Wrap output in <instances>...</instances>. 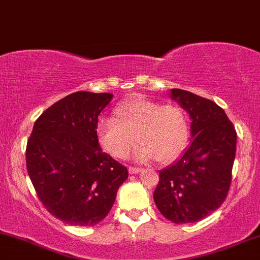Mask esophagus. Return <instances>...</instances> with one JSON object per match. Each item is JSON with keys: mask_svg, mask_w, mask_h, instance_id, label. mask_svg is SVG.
I'll return each mask as SVG.
<instances>
[{"mask_svg": "<svg viewBox=\"0 0 260 260\" xmlns=\"http://www.w3.org/2000/svg\"><path fill=\"white\" fill-rule=\"evenodd\" d=\"M141 171L140 168H129V172L131 175H135V174H139Z\"/></svg>", "mask_w": 260, "mask_h": 260, "instance_id": "obj_1", "label": "esophagus"}]
</instances>
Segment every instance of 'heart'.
Here are the masks:
<instances>
[{
    "label": "heart",
    "instance_id": "b5f03b06",
    "mask_svg": "<svg viewBox=\"0 0 260 260\" xmlns=\"http://www.w3.org/2000/svg\"><path fill=\"white\" fill-rule=\"evenodd\" d=\"M114 117L101 119L96 126L101 148L113 158H126L137 140L141 142L135 150L137 160L156 159L168 164L177 159L187 146L188 115L178 105H161L139 96L118 106Z\"/></svg>",
    "mask_w": 260,
    "mask_h": 260
}]
</instances>
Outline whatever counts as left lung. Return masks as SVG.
I'll return each instance as SVG.
<instances>
[{"mask_svg": "<svg viewBox=\"0 0 260 260\" xmlns=\"http://www.w3.org/2000/svg\"><path fill=\"white\" fill-rule=\"evenodd\" d=\"M172 100L190 115L191 143L172 165L159 171L154 203L176 224L201 220L220 207L232 183L236 131L218 105L182 89Z\"/></svg>", "mask_w": 260, "mask_h": 260, "instance_id": "1", "label": "left lung"}]
</instances>
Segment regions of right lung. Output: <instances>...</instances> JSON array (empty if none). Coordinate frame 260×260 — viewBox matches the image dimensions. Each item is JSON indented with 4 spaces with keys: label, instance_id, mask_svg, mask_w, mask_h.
Listing matches in <instances>:
<instances>
[{
    "label": "right lung",
    "instance_id": "1",
    "mask_svg": "<svg viewBox=\"0 0 260 260\" xmlns=\"http://www.w3.org/2000/svg\"><path fill=\"white\" fill-rule=\"evenodd\" d=\"M110 92L77 91L55 102L35 121L26 146L27 174L37 197L57 219L94 226L113 206L127 169L102 152L99 115Z\"/></svg>",
    "mask_w": 260,
    "mask_h": 260
}]
</instances>
